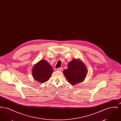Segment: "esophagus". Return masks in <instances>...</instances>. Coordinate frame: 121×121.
Wrapping results in <instances>:
<instances>
[{"label":"esophagus","mask_w":121,"mask_h":121,"mask_svg":"<svg viewBox=\"0 0 121 121\" xmlns=\"http://www.w3.org/2000/svg\"><path fill=\"white\" fill-rule=\"evenodd\" d=\"M63 68L62 67H61V68H58V69H57V70L61 72V71H62L63 70Z\"/></svg>","instance_id":"34e87169"}]
</instances>
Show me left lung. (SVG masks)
<instances>
[{
  "label": "left lung",
  "mask_w": 121,
  "mask_h": 121,
  "mask_svg": "<svg viewBox=\"0 0 121 121\" xmlns=\"http://www.w3.org/2000/svg\"><path fill=\"white\" fill-rule=\"evenodd\" d=\"M63 73L68 82L72 85L83 81L86 73V67L78 59H73L69 63L68 68L63 71Z\"/></svg>",
  "instance_id": "8db88e82"
}]
</instances>
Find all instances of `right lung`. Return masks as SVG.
<instances>
[{
  "instance_id": "obj_1",
  "label": "right lung",
  "mask_w": 121,
  "mask_h": 121,
  "mask_svg": "<svg viewBox=\"0 0 121 121\" xmlns=\"http://www.w3.org/2000/svg\"><path fill=\"white\" fill-rule=\"evenodd\" d=\"M52 73L51 66L44 60H42L34 66L32 74L35 80L43 83L48 80Z\"/></svg>"
}]
</instances>
